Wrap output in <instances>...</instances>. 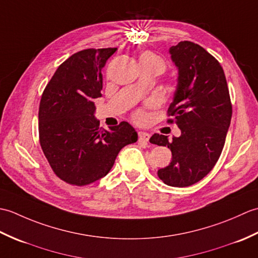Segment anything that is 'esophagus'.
<instances>
[{
    "instance_id": "obj_1",
    "label": "esophagus",
    "mask_w": 258,
    "mask_h": 258,
    "mask_svg": "<svg viewBox=\"0 0 258 258\" xmlns=\"http://www.w3.org/2000/svg\"><path fill=\"white\" fill-rule=\"evenodd\" d=\"M139 140H140V142H149L150 134L146 133V132H140L139 133Z\"/></svg>"
}]
</instances>
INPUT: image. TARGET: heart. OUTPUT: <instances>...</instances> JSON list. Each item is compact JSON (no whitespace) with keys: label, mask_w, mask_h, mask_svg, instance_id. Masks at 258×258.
<instances>
[{"label":"heart","mask_w":258,"mask_h":258,"mask_svg":"<svg viewBox=\"0 0 258 258\" xmlns=\"http://www.w3.org/2000/svg\"><path fill=\"white\" fill-rule=\"evenodd\" d=\"M141 58L150 59V61H153V62H155V63H157V64H160L162 70H164V67H165V64H164L163 59H162L161 57H158L157 55H154V54H152V53H145V54H143V55L141 56ZM141 58H140V59H141ZM143 117H144V114L142 113V112H138V113L135 114V118L138 119V120L143 119Z\"/></svg>","instance_id":"heart-1"}]
</instances>
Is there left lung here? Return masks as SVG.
Wrapping results in <instances>:
<instances>
[{
    "label": "left lung",
    "instance_id": "left-lung-1",
    "mask_svg": "<svg viewBox=\"0 0 258 258\" xmlns=\"http://www.w3.org/2000/svg\"><path fill=\"white\" fill-rule=\"evenodd\" d=\"M177 68V85L168 115L174 117L180 136L154 134L152 144L167 146L172 162L158 169L164 183L186 187L212 171L221 156L231 124L232 104L223 68L205 48L183 41L169 48Z\"/></svg>",
    "mask_w": 258,
    "mask_h": 258
}]
</instances>
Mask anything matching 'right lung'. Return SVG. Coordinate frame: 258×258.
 I'll use <instances>...</instances> for the list:
<instances>
[{
    "mask_svg": "<svg viewBox=\"0 0 258 258\" xmlns=\"http://www.w3.org/2000/svg\"><path fill=\"white\" fill-rule=\"evenodd\" d=\"M117 48L73 54L48 82L38 109L41 147L57 176L72 185L96 182L111 171L124 146L138 141L127 122L100 128L94 98L101 97L102 70Z\"/></svg>",
    "mask_w": 258,
    "mask_h": 258,
    "instance_id": "right-lung-1",
    "label": "right lung"
}]
</instances>
